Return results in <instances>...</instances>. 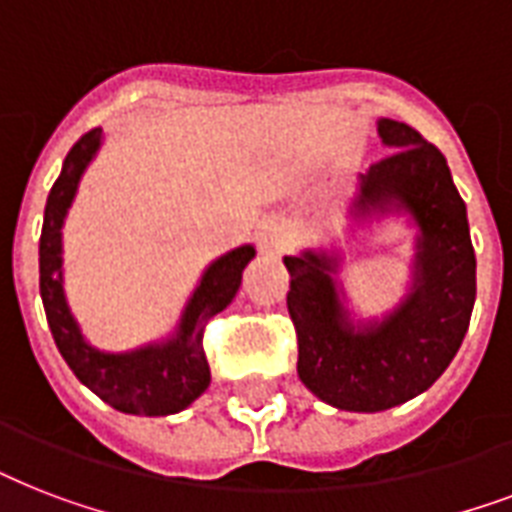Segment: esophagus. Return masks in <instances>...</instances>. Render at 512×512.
<instances>
[{
  "mask_svg": "<svg viewBox=\"0 0 512 512\" xmlns=\"http://www.w3.org/2000/svg\"><path fill=\"white\" fill-rule=\"evenodd\" d=\"M255 239L260 252H265V255H276L281 249V244H284V228H281L276 220H263V223L257 225Z\"/></svg>",
  "mask_w": 512,
  "mask_h": 512,
  "instance_id": "obj_1",
  "label": "esophagus"
}]
</instances>
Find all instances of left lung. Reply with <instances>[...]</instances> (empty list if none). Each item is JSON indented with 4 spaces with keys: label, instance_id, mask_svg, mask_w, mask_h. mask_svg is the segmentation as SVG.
<instances>
[{
    "label": "left lung",
    "instance_id": "left-lung-1",
    "mask_svg": "<svg viewBox=\"0 0 512 512\" xmlns=\"http://www.w3.org/2000/svg\"><path fill=\"white\" fill-rule=\"evenodd\" d=\"M377 132L396 151L361 175L353 212L396 209L414 217L420 239L409 297L361 327L350 321L332 279L335 257H284L297 374L321 401L345 412H382L428 390L457 356L476 303L468 212L444 154L404 122L380 119Z\"/></svg>",
    "mask_w": 512,
    "mask_h": 512
}]
</instances>
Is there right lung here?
I'll return each mask as SVG.
<instances>
[{
    "instance_id": "1",
    "label": "right lung",
    "mask_w": 512,
    "mask_h": 512,
    "mask_svg": "<svg viewBox=\"0 0 512 512\" xmlns=\"http://www.w3.org/2000/svg\"><path fill=\"white\" fill-rule=\"evenodd\" d=\"M103 132L90 130L68 151L60 177L52 185L44 207L42 239H39V292H42L47 324L60 356L87 388L119 412L164 417L183 412L209 388V364L201 337L212 316L231 303L241 287V273L255 257V247H239L209 265L201 284L188 300L175 335L162 345H146L130 353H100L79 332L63 295V241L60 228L74 201L82 172L98 154Z\"/></svg>"
}]
</instances>
